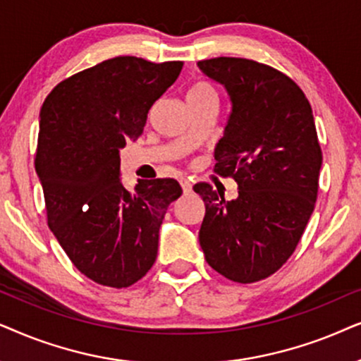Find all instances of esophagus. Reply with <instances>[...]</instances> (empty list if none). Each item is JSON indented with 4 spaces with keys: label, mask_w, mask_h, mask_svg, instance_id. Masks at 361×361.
<instances>
[{
    "label": "esophagus",
    "mask_w": 361,
    "mask_h": 361,
    "mask_svg": "<svg viewBox=\"0 0 361 361\" xmlns=\"http://www.w3.org/2000/svg\"><path fill=\"white\" fill-rule=\"evenodd\" d=\"M180 185H181V190H183V193H185V195L191 193V183H190L188 180H185V178H181V180H180Z\"/></svg>",
    "instance_id": "34e87169"
}]
</instances>
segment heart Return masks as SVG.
Instances as JSON below:
<instances>
[{"mask_svg":"<svg viewBox=\"0 0 361 361\" xmlns=\"http://www.w3.org/2000/svg\"><path fill=\"white\" fill-rule=\"evenodd\" d=\"M208 95H213V97H216L214 89L211 87L208 82L195 84L188 92V97H208Z\"/></svg>","mask_w":361,"mask_h":361,"instance_id":"1","label":"heart"}]
</instances>
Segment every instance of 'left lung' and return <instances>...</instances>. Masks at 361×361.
<instances>
[{"instance_id":"left-lung-1","label":"left lung","mask_w":361,"mask_h":361,"mask_svg":"<svg viewBox=\"0 0 361 361\" xmlns=\"http://www.w3.org/2000/svg\"><path fill=\"white\" fill-rule=\"evenodd\" d=\"M224 85L231 114L214 150V173L238 183L226 201L208 183L200 244L221 276L251 284L272 276L295 251L314 213L322 150L312 107L290 77L241 57L200 61Z\"/></svg>"}]
</instances>
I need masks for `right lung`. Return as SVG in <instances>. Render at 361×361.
<instances>
[{"label": "right lung", "instance_id": "right-lung-1", "mask_svg": "<svg viewBox=\"0 0 361 361\" xmlns=\"http://www.w3.org/2000/svg\"><path fill=\"white\" fill-rule=\"evenodd\" d=\"M183 62L118 56L67 77L39 114L36 173L47 224L72 264L100 286L122 289L150 271L173 178L120 181V148L143 133L148 110L175 84Z\"/></svg>", "mask_w": 361, "mask_h": 361}]
</instances>
